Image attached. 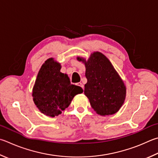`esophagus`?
I'll use <instances>...</instances> for the list:
<instances>
[{
	"mask_svg": "<svg viewBox=\"0 0 158 158\" xmlns=\"http://www.w3.org/2000/svg\"><path fill=\"white\" fill-rule=\"evenodd\" d=\"M77 85H79V86H80V87H81L82 89H84V85H83L82 84H81V83H77Z\"/></svg>",
	"mask_w": 158,
	"mask_h": 158,
	"instance_id": "obj_1",
	"label": "esophagus"
}]
</instances>
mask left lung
Returning a JSON list of instances; mask_svg holds the SVG:
<instances>
[{"label": "left lung", "mask_w": 158, "mask_h": 158, "mask_svg": "<svg viewBox=\"0 0 158 158\" xmlns=\"http://www.w3.org/2000/svg\"><path fill=\"white\" fill-rule=\"evenodd\" d=\"M85 65L84 94L92 108L100 115L114 114L124 102L126 87L110 61L101 52L91 54L88 61L78 57Z\"/></svg>", "instance_id": "1"}]
</instances>
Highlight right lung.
<instances>
[{
    "label": "right lung",
    "instance_id": "1",
    "mask_svg": "<svg viewBox=\"0 0 158 158\" xmlns=\"http://www.w3.org/2000/svg\"><path fill=\"white\" fill-rule=\"evenodd\" d=\"M61 65L52 58L48 59L40 69L33 88V100L45 115L55 117L70 104L73 97L83 89L71 84L66 74L61 73Z\"/></svg>",
    "mask_w": 158,
    "mask_h": 158
}]
</instances>
